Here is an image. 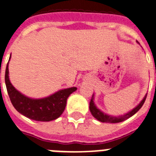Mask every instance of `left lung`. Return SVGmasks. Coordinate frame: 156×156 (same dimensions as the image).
<instances>
[{"instance_id":"8db88e82","label":"left lung","mask_w":156,"mask_h":156,"mask_svg":"<svg viewBox=\"0 0 156 156\" xmlns=\"http://www.w3.org/2000/svg\"><path fill=\"white\" fill-rule=\"evenodd\" d=\"M147 95H146L145 97L143 98V100L141 101V103L138 104V106L134 108L132 110V111L129 112L128 113H126V115H124V116H109V115H107V114H104V112L100 111V109H98L96 108V106L94 104V101H93V96L91 97L90 99V111L92 114V116L95 117V119H97L98 121H101V122H106V123H118V122H121V121H125L126 119L129 118L130 116H132L133 115L137 112L139 110V109L143 107V104L145 102L146 100V98H147Z\"/></svg>"}]
</instances>
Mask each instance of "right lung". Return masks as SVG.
I'll return each instance as SVG.
<instances>
[{"instance_id": "add662e5", "label": "right lung", "mask_w": 156, "mask_h": 156, "mask_svg": "<svg viewBox=\"0 0 156 156\" xmlns=\"http://www.w3.org/2000/svg\"><path fill=\"white\" fill-rule=\"evenodd\" d=\"M8 64L5 75L6 89L11 103L18 112L28 118L37 121H52L58 118L63 113L67 99L70 94L77 90V87L59 90L53 95L44 99H30L21 94L11 84L9 79Z\"/></svg>"}]
</instances>
